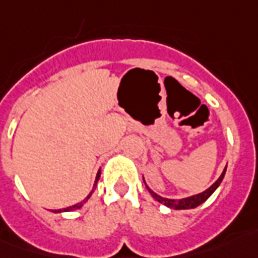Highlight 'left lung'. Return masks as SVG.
Wrapping results in <instances>:
<instances>
[{"mask_svg":"<svg viewBox=\"0 0 258 258\" xmlns=\"http://www.w3.org/2000/svg\"><path fill=\"white\" fill-rule=\"evenodd\" d=\"M224 174H225V169H224V172L221 173V176L219 177V180H217L212 187H209V188L206 189V191H204V192L198 194V195H194V197H189V198H184V199L162 198V197L157 195L154 191H151L148 187L147 188L148 191H150V194H151L154 198L157 199L158 202H161V204H163L165 206H168V208L176 209V210H181V209H194V208H197V206H199L201 204H204L205 201H206V199H208L209 197L214 192V191H216V188L219 187L220 183L223 181Z\"/></svg>","mask_w":258,"mask_h":258,"instance_id":"left-lung-1","label":"left lung"}]
</instances>
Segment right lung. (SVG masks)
I'll list each match as a JSON object with an SVG mask.
<instances>
[{
    "mask_svg": "<svg viewBox=\"0 0 258 258\" xmlns=\"http://www.w3.org/2000/svg\"><path fill=\"white\" fill-rule=\"evenodd\" d=\"M99 177H100V172L97 173V176H96V184H97V181H99ZM96 184H95V185H93V188H95V187H96ZM92 192H93V189H92ZM92 192H90L89 195H88V197H86V198L84 199V201H82V202H80V204L73 205V206H70V208H67V209H63V210H56V212H70V210H77V209H80L81 206L85 204L86 201H88V199L90 198V195H92Z\"/></svg>",
    "mask_w": 258,
    "mask_h": 258,
    "instance_id": "right-lung-1",
    "label": "right lung"
}]
</instances>
